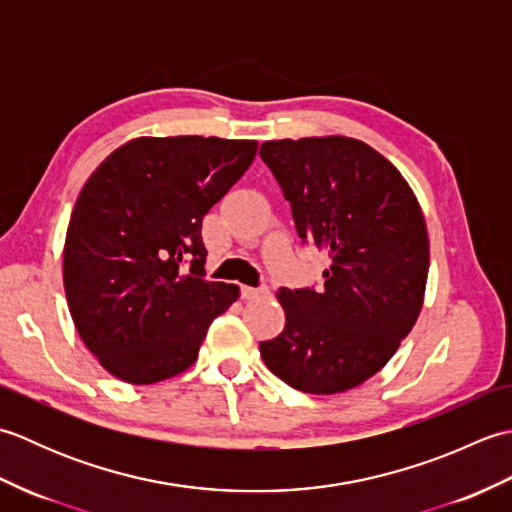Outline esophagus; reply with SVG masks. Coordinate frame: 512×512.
Here are the masks:
<instances>
[{"label":"esophagus","instance_id":"esophagus-1","mask_svg":"<svg viewBox=\"0 0 512 512\" xmlns=\"http://www.w3.org/2000/svg\"><path fill=\"white\" fill-rule=\"evenodd\" d=\"M268 288H253V286H242L239 288V295H242V299H257L266 295Z\"/></svg>","mask_w":512,"mask_h":512}]
</instances>
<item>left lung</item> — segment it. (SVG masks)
Instances as JSON below:
<instances>
[{"instance_id": "left-lung-1", "label": "left lung", "mask_w": 512, "mask_h": 512, "mask_svg": "<svg viewBox=\"0 0 512 512\" xmlns=\"http://www.w3.org/2000/svg\"><path fill=\"white\" fill-rule=\"evenodd\" d=\"M259 156L290 202L303 244L330 257L323 288H281L286 328L264 363L306 394H339L383 369L416 323L429 237L407 180L356 138L268 140Z\"/></svg>"}]
</instances>
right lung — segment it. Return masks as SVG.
Instances as JSON below:
<instances>
[{
    "instance_id": "1",
    "label": "right lung",
    "mask_w": 512,
    "mask_h": 512,
    "mask_svg": "<svg viewBox=\"0 0 512 512\" xmlns=\"http://www.w3.org/2000/svg\"><path fill=\"white\" fill-rule=\"evenodd\" d=\"M255 140L136 138L79 193L63 250L70 314L116 378L151 385L191 367L239 288L204 279L202 220L244 176Z\"/></svg>"
}]
</instances>
